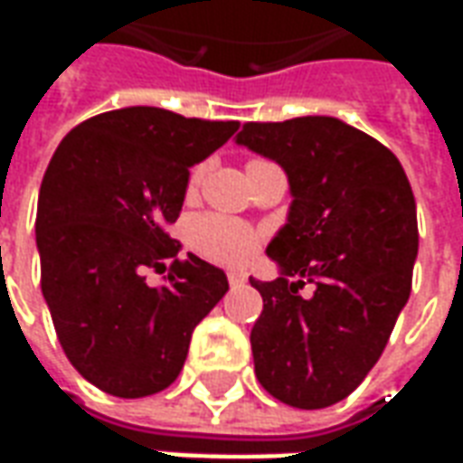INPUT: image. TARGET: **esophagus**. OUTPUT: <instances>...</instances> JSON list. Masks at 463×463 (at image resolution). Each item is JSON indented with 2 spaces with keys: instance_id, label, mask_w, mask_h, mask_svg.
I'll list each match as a JSON object with an SVG mask.
<instances>
[{
  "instance_id": "obj_1",
  "label": "esophagus",
  "mask_w": 463,
  "mask_h": 463,
  "mask_svg": "<svg viewBox=\"0 0 463 463\" xmlns=\"http://www.w3.org/2000/svg\"><path fill=\"white\" fill-rule=\"evenodd\" d=\"M228 282H231V288H242L245 282H248V275L245 272H228Z\"/></svg>"
}]
</instances>
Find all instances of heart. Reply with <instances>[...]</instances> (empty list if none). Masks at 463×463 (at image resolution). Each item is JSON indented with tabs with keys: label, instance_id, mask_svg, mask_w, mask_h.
<instances>
[{
	"label": "heart",
	"instance_id": "b5f03b06",
	"mask_svg": "<svg viewBox=\"0 0 463 463\" xmlns=\"http://www.w3.org/2000/svg\"><path fill=\"white\" fill-rule=\"evenodd\" d=\"M260 163V161H252ZM205 165H195L188 175V191H195L203 181ZM191 242L195 250L205 255L208 260L222 265H241L250 258L258 248V232L231 218L222 215H201L191 225Z\"/></svg>",
	"mask_w": 463,
	"mask_h": 463
}]
</instances>
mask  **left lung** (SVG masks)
Returning a JSON list of instances; mask_svg holds the SVG:
<instances>
[{
    "label": "left lung",
    "instance_id": "8db88e82",
    "mask_svg": "<svg viewBox=\"0 0 463 463\" xmlns=\"http://www.w3.org/2000/svg\"><path fill=\"white\" fill-rule=\"evenodd\" d=\"M235 143L282 165L292 193L268 245L280 278H250L262 295L255 377L290 407H332L377 364L411 292L419 232L407 173L387 146L332 116L245 123Z\"/></svg>",
    "mask_w": 463,
    "mask_h": 463
}]
</instances>
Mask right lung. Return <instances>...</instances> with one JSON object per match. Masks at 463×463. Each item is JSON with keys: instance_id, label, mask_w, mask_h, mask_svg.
I'll return each mask as SVG.
<instances>
[{"instance_id": "1", "label": "right lung", "mask_w": 463, "mask_h": 463, "mask_svg": "<svg viewBox=\"0 0 463 463\" xmlns=\"http://www.w3.org/2000/svg\"><path fill=\"white\" fill-rule=\"evenodd\" d=\"M238 121L185 118L128 106L79 123L39 188L36 248L56 337L76 372L106 394L148 397L175 382L195 325L228 292L221 268L168 235L188 168L238 131ZM161 288L146 269H165Z\"/></svg>"}]
</instances>
